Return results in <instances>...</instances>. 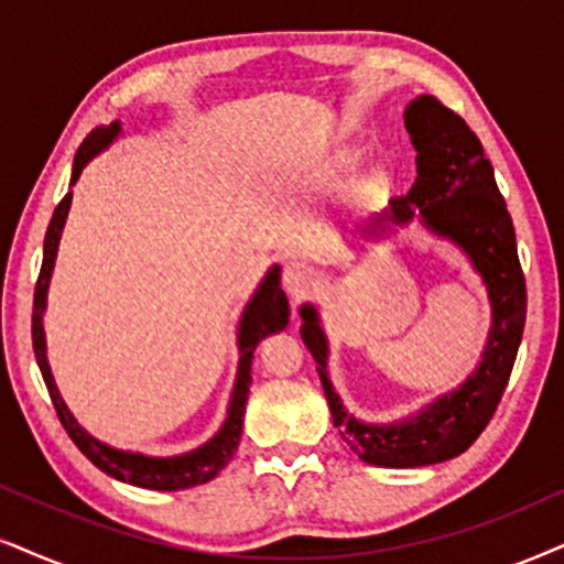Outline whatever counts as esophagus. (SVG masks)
Listing matches in <instances>:
<instances>
[{
  "mask_svg": "<svg viewBox=\"0 0 564 564\" xmlns=\"http://www.w3.org/2000/svg\"><path fill=\"white\" fill-rule=\"evenodd\" d=\"M281 283L291 299H302L310 294V289L317 283V270L306 265V262H289V265L283 268Z\"/></svg>",
  "mask_w": 564,
  "mask_h": 564,
  "instance_id": "obj_1",
  "label": "esophagus"
}]
</instances>
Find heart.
Instances as JSON below:
<instances>
[{
    "label": "heart",
    "instance_id": "1",
    "mask_svg": "<svg viewBox=\"0 0 564 564\" xmlns=\"http://www.w3.org/2000/svg\"><path fill=\"white\" fill-rule=\"evenodd\" d=\"M369 182H372V187H388V182H390L388 171H384V169H375L372 176H369Z\"/></svg>",
    "mask_w": 564,
    "mask_h": 564
}]
</instances>
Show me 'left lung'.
Instances as JSON below:
<instances>
[{"mask_svg": "<svg viewBox=\"0 0 564 564\" xmlns=\"http://www.w3.org/2000/svg\"><path fill=\"white\" fill-rule=\"evenodd\" d=\"M416 148V182L409 195L369 218L367 234H384L413 218L468 254L491 304V327L479 367L451 393L393 424H367L344 409L327 377V338L312 304L302 306V340L317 361L319 380L340 437L365 463L380 468H419L466 453L495 416L516 365L525 325V278L516 229L497 189L495 169L476 134L434 96H419L403 113Z\"/></svg>", "mask_w": 564, "mask_h": 564, "instance_id": "8db88e82", "label": "left lung"}]
</instances>
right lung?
I'll list each match as a JSON object with an SVG mask.
<instances>
[{"mask_svg": "<svg viewBox=\"0 0 564 564\" xmlns=\"http://www.w3.org/2000/svg\"><path fill=\"white\" fill-rule=\"evenodd\" d=\"M122 127L119 122H111L109 127H96L88 138L83 140L80 151L75 155L73 163V180L69 187L80 180L85 163L96 159L98 153L106 151L113 140L119 138ZM69 205H73V189L62 197V203L56 205L52 224L46 229L44 239V262H41L39 281H35V296H33V351L35 361H39L41 375H44L46 390L52 395V403L56 409V416L64 430L80 453L88 458L93 466L101 468L104 474L113 476V479L132 484V487L142 489H161V491H176V489H189L197 484H205L216 479L220 468H226V463L234 458L239 447L241 437V424H245V403L249 395V384H252V356L254 348L265 335L283 330L289 325V299L281 289V268H270L265 281L260 283V289L254 291V296L249 299L245 315L239 319V367H237V380H234L229 411H226V422L213 437L199 445L197 451L174 455V458H153V455L142 453H127L117 451V447L106 445V442L96 440L77 424V419L69 413L67 403L62 401L59 390H56L52 367L46 359V335H44V312H46V294H48V281H52V270L56 260V249H59L64 220H67Z\"/></svg>", "mask_w": 564, "mask_h": 564, "instance_id": "right-lung-1", "label": "right lung"}]
</instances>
